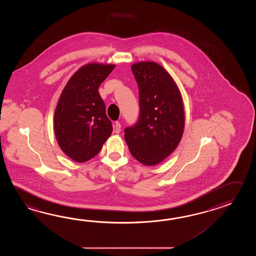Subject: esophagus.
<instances>
[{"instance_id": "esophagus-1", "label": "esophagus", "mask_w": 256, "mask_h": 256, "mask_svg": "<svg viewBox=\"0 0 256 256\" xmlns=\"http://www.w3.org/2000/svg\"><path fill=\"white\" fill-rule=\"evenodd\" d=\"M120 128H122V126H120V122H116L114 124V132L115 134H120Z\"/></svg>"}]
</instances>
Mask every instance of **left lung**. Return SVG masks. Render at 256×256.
<instances>
[{"label": "left lung", "mask_w": 256, "mask_h": 256, "mask_svg": "<svg viewBox=\"0 0 256 256\" xmlns=\"http://www.w3.org/2000/svg\"><path fill=\"white\" fill-rule=\"evenodd\" d=\"M130 68L139 87L140 116L124 130V139L137 161L154 166L174 152L183 136V98L173 78L156 62L141 61Z\"/></svg>", "instance_id": "left-lung-1"}]
</instances>
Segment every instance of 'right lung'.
<instances>
[{
	"mask_svg": "<svg viewBox=\"0 0 256 256\" xmlns=\"http://www.w3.org/2000/svg\"><path fill=\"white\" fill-rule=\"evenodd\" d=\"M114 68L97 62L82 66L66 84L56 104V139L65 154L78 163L97 156L112 132L98 88Z\"/></svg>",
	"mask_w": 256,
	"mask_h": 256,
	"instance_id": "obj_1",
	"label": "right lung"
}]
</instances>
